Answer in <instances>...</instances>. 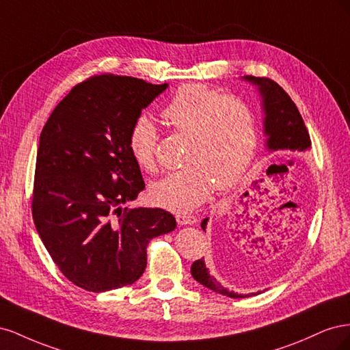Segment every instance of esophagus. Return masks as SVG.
Masks as SVG:
<instances>
[{"instance_id":"obj_1","label":"esophagus","mask_w":350,"mask_h":350,"mask_svg":"<svg viewBox=\"0 0 350 350\" xmlns=\"http://www.w3.org/2000/svg\"><path fill=\"white\" fill-rule=\"evenodd\" d=\"M176 221H178V225H181V226L196 225L197 224V217L191 216V215H178L176 216Z\"/></svg>"}]
</instances>
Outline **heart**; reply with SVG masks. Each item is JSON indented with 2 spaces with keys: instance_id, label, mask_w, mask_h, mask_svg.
<instances>
[{
  "instance_id": "b5f03b06",
  "label": "heart",
  "mask_w": 350,
  "mask_h": 350,
  "mask_svg": "<svg viewBox=\"0 0 350 350\" xmlns=\"http://www.w3.org/2000/svg\"><path fill=\"white\" fill-rule=\"evenodd\" d=\"M165 121L188 137L185 166L150 185V197L165 208L187 213L208 197L213 184L224 189L237 183L251 163L258 144L256 115L235 96L185 84L167 102ZM134 161L146 171L156 167L157 126L147 115L137 118L129 137Z\"/></svg>"
}]
</instances>
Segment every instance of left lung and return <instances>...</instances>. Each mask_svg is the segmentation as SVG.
Segmentation results:
<instances>
[{
  "mask_svg": "<svg viewBox=\"0 0 350 350\" xmlns=\"http://www.w3.org/2000/svg\"><path fill=\"white\" fill-rule=\"evenodd\" d=\"M242 81H247L252 86H256L260 100H261V111H262V133L266 135V149L269 152L278 150H291V152H305L311 147L310 134L304 124L302 116L296 108L293 100L289 98L276 81H273L266 77H254V76H243ZM258 216L254 220H243L238 221L235 219V229L241 228L243 235L248 238L257 234L258 226ZM208 217L201 221V229L206 232ZM239 232V230H238ZM254 241V239H252ZM193 278L206 288L217 292L220 295L229 296V298H248L251 295H243L234 291L224 288L206 267L204 258L197 260L191 266Z\"/></svg>",
  "mask_w": 350,
  "mask_h": 350,
  "instance_id": "1",
  "label": "left lung"
}]
</instances>
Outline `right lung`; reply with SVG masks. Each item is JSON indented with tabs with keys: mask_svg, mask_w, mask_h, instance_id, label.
<instances>
[{
	"mask_svg": "<svg viewBox=\"0 0 350 350\" xmlns=\"http://www.w3.org/2000/svg\"><path fill=\"white\" fill-rule=\"evenodd\" d=\"M167 86L92 77L72 88L40 133L31 213L49 256L79 288L105 292L139 280L147 243L176 228L163 208L124 207L144 189L131 126Z\"/></svg>",
	"mask_w": 350,
	"mask_h": 350,
	"instance_id": "right-lung-1",
	"label": "right lung"
}]
</instances>
